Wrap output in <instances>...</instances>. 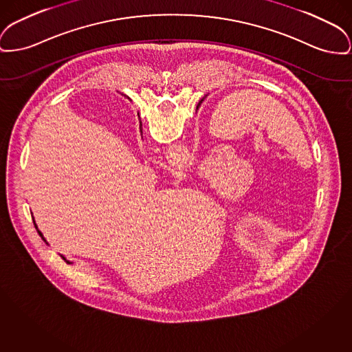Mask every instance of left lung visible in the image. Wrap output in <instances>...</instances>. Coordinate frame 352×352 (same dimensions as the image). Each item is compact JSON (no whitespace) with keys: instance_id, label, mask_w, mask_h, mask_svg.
Wrapping results in <instances>:
<instances>
[{"instance_id":"left-lung-1","label":"left lung","mask_w":352,"mask_h":352,"mask_svg":"<svg viewBox=\"0 0 352 352\" xmlns=\"http://www.w3.org/2000/svg\"><path fill=\"white\" fill-rule=\"evenodd\" d=\"M198 106H199V104H198ZM198 106H197V109H198Z\"/></svg>"}]
</instances>
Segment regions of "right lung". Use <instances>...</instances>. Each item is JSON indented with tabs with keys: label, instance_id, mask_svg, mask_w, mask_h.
I'll use <instances>...</instances> for the list:
<instances>
[{
	"label": "right lung",
	"instance_id": "obj_1",
	"mask_svg": "<svg viewBox=\"0 0 352 352\" xmlns=\"http://www.w3.org/2000/svg\"><path fill=\"white\" fill-rule=\"evenodd\" d=\"M141 127H142V124H141ZM33 223H34V226H36V228H37V231H38V234H40V235H41L42 239H43V241H45V242H46V239H45V238H43V235H42L41 231H40V230H38V228H37V225H36V221H34V218H33ZM61 256H63V259H65V262H66V263H72V262H70V261H67V259H66V258H65V256H63V255H61Z\"/></svg>",
	"mask_w": 352,
	"mask_h": 352
}]
</instances>
